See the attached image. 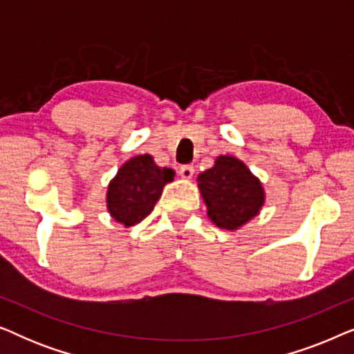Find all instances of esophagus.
Wrapping results in <instances>:
<instances>
[{
	"mask_svg": "<svg viewBox=\"0 0 354 354\" xmlns=\"http://www.w3.org/2000/svg\"><path fill=\"white\" fill-rule=\"evenodd\" d=\"M178 174H180V177L183 178H192L193 174H195V167L190 166V164H185V166L178 167Z\"/></svg>",
	"mask_w": 354,
	"mask_h": 354,
	"instance_id": "34e87169",
	"label": "esophagus"
}]
</instances>
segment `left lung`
<instances>
[{"label":"left lung","instance_id":"1","mask_svg":"<svg viewBox=\"0 0 354 354\" xmlns=\"http://www.w3.org/2000/svg\"><path fill=\"white\" fill-rule=\"evenodd\" d=\"M207 214L217 227L235 230L258 214L264 192L248 167L232 156H219L214 167L198 176Z\"/></svg>","mask_w":354,"mask_h":354}]
</instances>
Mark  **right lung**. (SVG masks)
Returning a JSON list of instances; mask_svg holds the SVG:
<instances>
[{
	"label": "right lung",
	"instance_id": "obj_1",
	"mask_svg": "<svg viewBox=\"0 0 354 354\" xmlns=\"http://www.w3.org/2000/svg\"><path fill=\"white\" fill-rule=\"evenodd\" d=\"M174 171L158 167L148 154L135 156L119 169L108 188L111 216L124 225L140 224L153 211Z\"/></svg>",
	"mask_w": 354,
	"mask_h": 354
}]
</instances>
